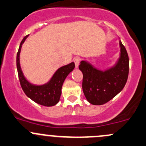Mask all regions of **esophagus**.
Masks as SVG:
<instances>
[{"mask_svg":"<svg viewBox=\"0 0 146 146\" xmlns=\"http://www.w3.org/2000/svg\"><path fill=\"white\" fill-rule=\"evenodd\" d=\"M73 61H74L75 65H76V68H77L78 67V66H79L80 61V57H78V56H76V57H75L74 59H73Z\"/></svg>","mask_w":146,"mask_h":146,"instance_id":"34e87169","label":"esophagus"}]
</instances>
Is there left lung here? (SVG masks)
Here are the masks:
<instances>
[{"instance_id": "obj_1", "label": "left lung", "mask_w": 146, "mask_h": 146, "mask_svg": "<svg viewBox=\"0 0 146 146\" xmlns=\"http://www.w3.org/2000/svg\"><path fill=\"white\" fill-rule=\"evenodd\" d=\"M119 57L115 65L105 70H99L90 63L81 61L79 69L83 74L82 90L86 99L93 105H103L111 100L125 87L129 75V56L119 40Z\"/></svg>"}]
</instances>
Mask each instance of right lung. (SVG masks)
<instances>
[{
	"mask_svg": "<svg viewBox=\"0 0 146 146\" xmlns=\"http://www.w3.org/2000/svg\"><path fill=\"white\" fill-rule=\"evenodd\" d=\"M28 36L29 35L23 38L17 54V68L21 87L25 94L37 104L44 106H53L59 101L63 83L66 78L74 69L75 64L71 62L59 68L50 81L44 85H37L31 83L24 76L19 61L21 46Z\"/></svg>",
	"mask_w": 146,
	"mask_h": 146,
	"instance_id": "1",
	"label": "right lung"
}]
</instances>
